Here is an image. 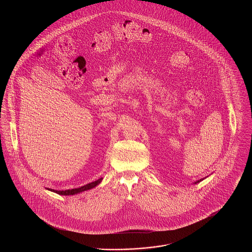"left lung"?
Segmentation results:
<instances>
[{
    "label": "left lung",
    "mask_w": 252,
    "mask_h": 252,
    "mask_svg": "<svg viewBox=\"0 0 252 252\" xmlns=\"http://www.w3.org/2000/svg\"><path fill=\"white\" fill-rule=\"evenodd\" d=\"M199 181H201V180H198V181H196V182H195V183H197V182H199Z\"/></svg>",
    "instance_id": "1"
}]
</instances>
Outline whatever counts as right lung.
Segmentation results:
<instances>
[{
  "instance_id": "right-lung-1",
  "label": "right lung",
  "mask_w": 252,
  "mask_h": 252,
  "mask_svg": "<svg viewBox=\"0 0 252 252\" xmlns=\"http://www.w3.org/2000/svg\"><path fill=\"white\" fill-rule=\"evenodd\" d=\"M102 178L101 179H99V180H95V181H94V182H91V183H89V184H86L84 186H82V187H80V188H76V189H71V190H65V191H57V190H53V189H51L50 191H52V192H57V193H59V194H61V195H72V194H75V193H78V192H84V191H87V190H90V189H93V188H94L95 186H97L101 181H102Z\"/></svg>"
}]
</instances>
